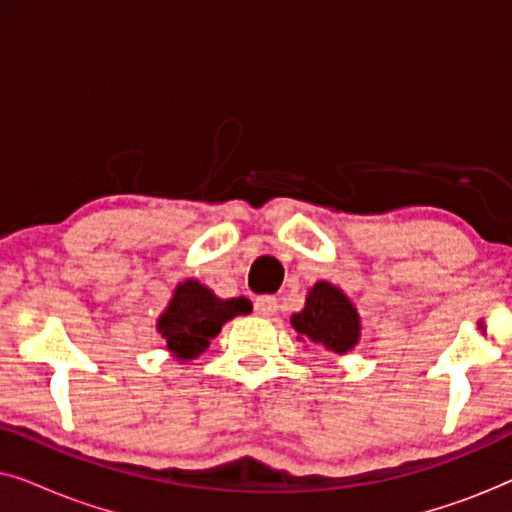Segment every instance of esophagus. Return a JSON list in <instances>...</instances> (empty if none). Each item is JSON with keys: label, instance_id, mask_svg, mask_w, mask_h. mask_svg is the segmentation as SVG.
I'll list each match as a JSON object with an SVG mask.
<instances>
[{"label": "esophagus", "instance_id": "esophagus-1", "mask_svg": "<svg viewBox=\"0 0 512 512\" xmlns=\"http://www.w3.org/2000/svg\"><path fill=\"white\" fill-rule=\"evenodd\" d=\"M254 310H256V314H261V317H275V314H277V298L275 296L256 298Z\"/></svg>", "mask_w": 512, "mask_h": 512}]
</instances>
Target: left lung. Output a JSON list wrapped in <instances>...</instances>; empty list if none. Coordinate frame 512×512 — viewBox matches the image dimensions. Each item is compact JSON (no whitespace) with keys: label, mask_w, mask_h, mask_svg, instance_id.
I'll use <instances>...</instances> for the list:
<instances>
[{"label":"left lung","mask_w":512,"mask_h":512,"mask_svg":"<svg viewBox=\"0 0 512 512\" xmlns=\"http://www.w3.org/2000/svg\"><path fill=\"white\" fill-rule=\"evenodd\" d=\"M291 326L300 338L319 342L335 354H347L359 340V314L345 293L328 282H317L307 293L303 312L293 314Z\"/></svg>","instance_id":"left-lung-1"}]
</instances>
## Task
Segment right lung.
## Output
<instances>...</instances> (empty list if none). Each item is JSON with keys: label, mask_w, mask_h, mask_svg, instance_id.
<instances>
[{"label": "right lung", "mask_w": 512, "mask_h": 512, "mask_svg": "<svg viewBox=\"0 0 512 512\" xmlns=\"http://www.w3.org/2000/svg\"><path fill=\"white\" fill-rule=\"evenodd\" d=\"M249 310L247 298L221 300L198 282H184L177 286L172 303L158 319V331L177 359H195L205 352L209 340L219 335L226 321Z\"/></svg>", "instance_id": "add662e5"}]
</instances>
